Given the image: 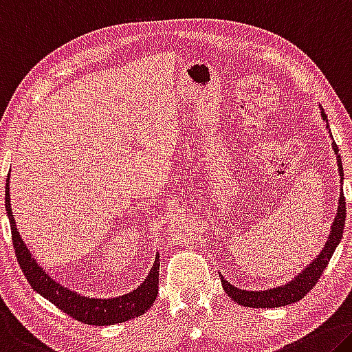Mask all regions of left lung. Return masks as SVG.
Here are the masks:
<instances>
[{
    "instance_id": "8db88e82",
    "label": "left lung",
    "mask_w": 352,
    "mask_h": 352,
    "mask_svg": "<svg viewBox=\"0 0 352 352\" xmlns=\"http://www.w3.org/2000/svg\"><path fill=\"white\" fill-rule=\"evenodd\" d=\"M321 117L322 120L326 122V126L329 128L327 116L321 106ZM333 152L337 155V164H338V172H340V185H343V166H342V158L338 155V147L336 142H332ZM338 213L336 219L332 222L331 233H329L327 241L324 248L320 252V255L311 261V263L305 267L302 272H299V276L293 278L292 282H288L287 285L263 289V292H248V289H239L235 285H232L230 282L226 280L224 277L221 276L222 288L224 292L230 296L235 302L244 307H254V309H274V307H283L298 302V300L302 299L307 293L310 292L311 288L316 285L318 278L322 274V271L326 270V266L331 260L333 250L337 249L338 243L342 241L343 236V228H344V217H346V202H344V194L343 191L340 192V200H338Z\"/></svg>"
}]
</instances>
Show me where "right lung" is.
I'll use <instances>...</instances> for the list:
<instances>
[{
    "label": "right lung",
    "mask_w": 352,
    "mask_h": 352,
    "mask_svg": "<svg viewBox=\"0 0 352 352\" xmlns=\"http://www.w3.org/2000/svg\"><path fill=\"white\" fill-rule=\"evenodd\" d=\"M6 213H8L10 222V232H12V243L15 249L16 260L23 271L26 280L30 282L34 292L41 296L48 299L75 320L85 322L91 326H111L117 322H124L133 318L141 316L153 305L156 294H158V276H160V254L155 256V263L152 270L148 271L141 285L133 292L124 294V296L109 298V299H97L86 298L78 294L76 292L65 288L53 280L43 267L37 265V261L32 258L26 244L21 239L19 230H16L15 219L10 208V194H9V177L6 180Z\"/></svg>",
    "instance_id": "obj_1"
}]
</instances>
